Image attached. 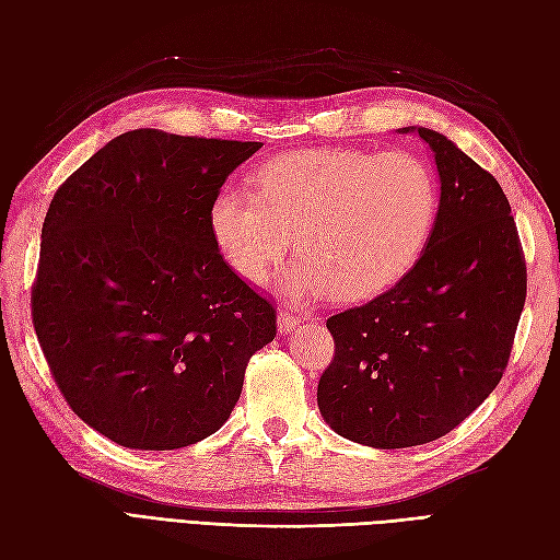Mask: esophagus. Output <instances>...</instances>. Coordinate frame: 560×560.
<instances>
[{
  "instance_id": "obj_1",
  "label": "esophagus",
  "mask_w": 560,
  "mask_h": 560,
  "mask_svg": "<svg viewBox=\"0 0 560 560\" xmlns=\"http://www.w3.org/2000/svg\"><path fill=\"white\" fill-rule=\"evenodd\" d=\"M299 322H301L299 315H294L290 311H280L278 313V331L280 334H290L299 325Z\"/></svg>"
}]
</instances>
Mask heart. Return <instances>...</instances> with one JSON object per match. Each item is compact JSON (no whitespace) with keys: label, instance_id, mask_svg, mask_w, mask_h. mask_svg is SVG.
Returning <instances> with one entry per match:
<instances>
[{"label":"heart","instance_id":"1","mask_svg":"<svg viewBox=\"0 0 560 560\" xmlns=\"http://www.w3.org/2000/svg\"><path fill=\"white\" fill-rule=\"evenodd\" d=\"M254 184L257 194L224 186L214 196L212 241L252 284H264L294 243V296L383 294L420 259L439 217L432 171L404 151L301 149L264 163Z\"/></svg>","mask_w":560,"mask_h":560}]
</instances>
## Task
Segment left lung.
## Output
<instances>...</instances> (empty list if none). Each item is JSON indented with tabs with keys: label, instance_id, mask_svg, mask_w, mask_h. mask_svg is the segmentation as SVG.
Listing matches in <instances>:
<instances>
[{
	"label": "left lung",
	"instance_id": "left-lung-1",
	"mask_svg": "<svg viewBox=\"0 0 560 560\" xmlns=\"http://www.w3.org/2000/svg\"><path fill=\"white\" fill-rule=\"evenodd\" d=\"M416 130L442 179L416 266L387 292L327 319L336 352L317 406L354 444L409 448L448 434L493 393L525 303V257L510 200L442 132Z\"/></svg>",
	"mask_w": 560,
	"mask_h": 560
}]
</instances>
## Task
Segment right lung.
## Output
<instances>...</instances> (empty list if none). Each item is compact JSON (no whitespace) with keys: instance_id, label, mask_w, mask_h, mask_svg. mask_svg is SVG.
Here are the masks:
<instances>
[{"instance_id":"add662e5","label":"right lung","mask_w":560,"mask_h":560,"mask_svg":"<svg viewBox=\"0 0 560 560\" xmlns=\"http://www.w3.org/2000/svg\"><path fill=\"white\" fill-rule=\"evenodd\" d=\"M261 142L118 135L50 200L32 322L70 409L112 442L173 451L229 420L273 303L219 254L210 208Z\"/></svg>"}]
</instances>
